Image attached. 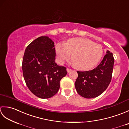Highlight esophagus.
Instances as JSON below:
<instances>
[{
	"label": "esophagus",
	"mask_w": 129,
	"mask_h": 129,
	"mask_svg": "<svg viewBox=\"0 0 129 129\" xmlns=\"http://www.w3.org/2000/svg\"><path fill=\"white\" fill-rule=\"evenodd\" d=\"M67 72L69 73H70V72H72V70L71 69H69V68H67Z\"/></svg>",
	"instance_id": "esophagus-1"
}]
</instances>
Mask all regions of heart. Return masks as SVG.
Masks as SVG:
<instances>
[{"label": "heart", "mask_w": 129, "mask_h": 129, "mask_svg": "<svg viewBox=\"0 0 129 129\" xmlns=\"http://www.w3.org/2000/svg\"><path fill=\"white\" fill-rule=\"evenodd\" d=\"M55 52L60 62L70 57L73 66L81 70L91 69L96 65L103 55V49L100 44L83 38L68 39L65 44L55 46Z\"/></svg>", "instance_id": "heart-1"}]
</instances>
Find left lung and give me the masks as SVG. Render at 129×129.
<instances>
[{
    "instance_id": "left-lung-1",
    "label": "left lung",
    "mask_w": 129,
    "mask_h": 129,
    "mask_svg": "<svg viewBox=\"0 0 129 129\" xmlns=\"http://www.w3.org/2000/svg\"><path fill=\"white\" fill-rule=\"evenodd\" d=\"M114 63L113 53L107 50L102 61L95 69L77 72L78 77L75 86L78 94L87 99L96 98L102 94L110 84Z\"/></svg>"
}]
</instances>
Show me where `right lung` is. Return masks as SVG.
<instances>
[{
  "label": "right lung",
  "instance_id": "1",
  "mask_svg": "<svg viewBox=\"0 0 129 129\" xmlns=\"http://www.w3.org/2000/svg\"><path fill=\"white\" fill-rule=\"evenodd\" d=\"M54 42L42 36L30 44L24 53L22 69L25 83L30 91L41 99L55 95L60 81L67 74V68L55 62Z\"/></svg>",
  "mask_w": 129,
  "mask_h": 129
}]
</instances>
